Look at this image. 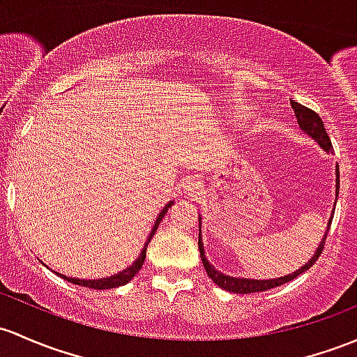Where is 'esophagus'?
Instances as JSON below:
<instances>
[{
    "label": "esophagus",
    "instance_id": "esophagus-1",
    "mask_svg": "<svg viewBox=\"0 0 357 357\" xmlns=\"http://www.w3.org/2000/svg\"><path fill=\"white\" fill-rule=\"evenodd\" d=\"M201 187H202L201 178L190 177L185 182V185H183V192H185L187 195H194V194H197L199 190H201Z\"/></svg>",
    "mask_w": 357,
    "mask_h": 357
}]
</instances>
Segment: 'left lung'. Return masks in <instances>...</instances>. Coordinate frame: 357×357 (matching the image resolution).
<instances>
[{"mask_svg": "<svg viewBox=\"0 0 357 357\" xmlns=\"http://www.w3.org/2000/svg\"><path fill=\"white\" fill-rule=\"evenodd\" d=\"M291 107H293L294 116H296L298 126H300L301 132H305L306 136H310L313 141H317L318 146L324 149V151L327 153V155H331V153H333L331 137H328L327 131H325V126H324V122H321L320 116L313 112V110H310V109H306V107H303L301 103H296V102H293V100H291ZM337 197H339V165H337V167H335V202H337ZM333 211H335V209H332L331 218H328V223H327V229H325V235L321 236V241H320V243H318L315 254L310 257L308 262H305L301 267H298L296 271L289 272V274L279 275V278H271V279L235 278V275H228V274H225V272L218 271L216 267H214L213 264L209 262L208 257H206L204 243H202V235H201V226H202L201 220H202V218L199 216V252H201L202 266H204L206 272H208L211 281H213L216 286H220L221 289L229 291V293H236V294L259 293V291H267V289H271V287H278V286H281V284H286V282L293 281L294 278H298V275L303 274V272L308 271L310 267H312L313 264H315L317 260H318V257H320L321 250H324V243H325V238H327L328 229H331Z\"/></svg>", "mask_w": 357, "mask_h": 357, "instance_id": "8db88e82", "label": "left lung"}]
</instances>
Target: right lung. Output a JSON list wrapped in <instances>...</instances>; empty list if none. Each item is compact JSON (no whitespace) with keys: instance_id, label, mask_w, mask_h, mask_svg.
I'll return each instance as SVG.
<instances>
[{"instance_id":"obj_1","label":"right lung","mask_w":357,"mask_h":357,"mask_svg":"<svg viewBox=\"0 0 357 357\" xmlns=\"http://www.w3.org/2000/svg\"><path fill=\"white\" fill-rule=\"evenodd\" d=\"M172 206H174V201L168 202V204L165 206V208L162 209V213H160V214H158V218H156L155 225H153L151 231H149L148 240H146V243H144V247H143V250H141V254L137 255V259L134 260V262L131 264V266L126 267L124 271L117 272V274H114V275H109V278H100V279H79V278H68V275L61 274V272H56V274L59 275V278H63V279H66V281L73 282V284H78V286H83V287H90V289H112V287H119V286L128 284V282L131 281V279L134 278V275H136L137 272L141 271V267H143L144 259H146V247H148L149 240L153 238V235H155L156 229H158V226H160V223H162V220L165 218V214H167V211L170 209ZM44 266H45V264H44Z\"/></svg>"}]
</instances>
